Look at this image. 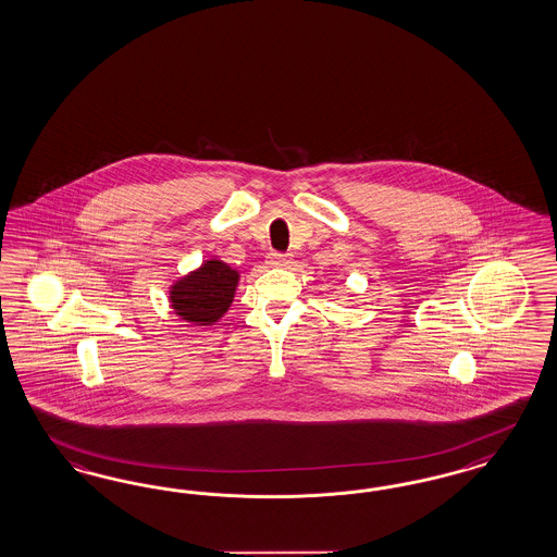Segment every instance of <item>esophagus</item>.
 <instances>
[{"label":"esophagus","instance_id":"obj_1","mask_svg":"<svg viewBox=\"0 0 557 557\" xmlns=\"http://www.w3.org/2000/svg\"><path fill=\"white\" fill-rule=\"evenodd\" d=\"M289 263H292V255L289 253L270 255V265H273V268H284V265H289Z\"/></svg>","mask_w":557,"mask_h":557}]
</instances>
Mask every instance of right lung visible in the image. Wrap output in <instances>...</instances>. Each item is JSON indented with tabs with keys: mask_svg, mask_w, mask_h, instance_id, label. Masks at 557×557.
Here are the masks:
<instances>
[{
	"mask_svg": "<svg viewBox=\"0 0 557 557\" xmlns=\"http://www.w3.org/2000/svg\"><path fill=\"white\" fill-rule=\"evenodd\" d=\"M238 273L222 261H206L202 268L171 289L175 312L189 322L210 324L228 310L235 296Z\"/></svg>",
	"mask_w": 557,
	"mask_h": 557,
	"instance_id": "obj_1",
	"label": "right lung"
}]
</instances>
